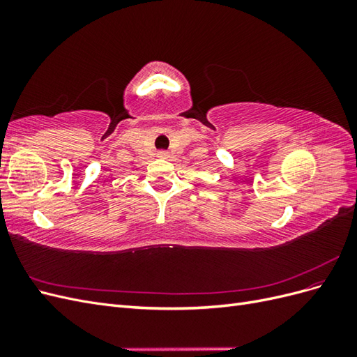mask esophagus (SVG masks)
<instances>
[{"mask_svg":"<svg viewBox=\"0 0 357 357\" xmlns=\"http://www.w3.org/2000/svg\"><path fill=\"white\" fill-rule=\"evenodd\" d=\"M158 156H159V158H167L168 153L165 152V150H160V152H158Z\"/></svg>","mask_w":357,"mask_h":357,"instance_id":"1","label":"esophagus"}]
</instances>
